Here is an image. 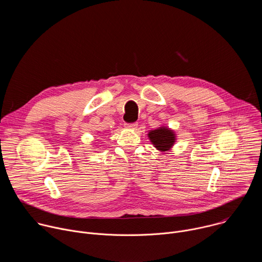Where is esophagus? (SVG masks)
Here are the masks:
<instances>
[{
	"label": "esophagus",
	"mask_w": 262,
	"mask_h": 262,
	"mask_svg": "<svg viewBox=\"0 0 262 262\" xmlns=\"http://www.w3.org/2000/svg\"><path fill=\"white\" fill-rule=\"evenodd\" d=\"M124 126H125L126 128H137L138 123H137V122H133V123H125V124H124Z\"/></svg>",
	"instance_id": "34e87169"
}]
</instances>
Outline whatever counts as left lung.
I'll list each match as a JSON object with an SVG mask.
<instances>
[{"instance_id":"left-lung-1","label":"left lung","mask_w":262,"mask_h":262,"mask_svg":"<svg viewBox=\"0 0 262 262\" xmlns=\"http://www.w3.org/2000/svg\"><path fill=\"white\" fill-rule=\"evenodd\" d=\"M148 137L150 138V141L161 151L169 150L175 142L173 132L166 127H161L159 129L151 130L148 134Z\"/></svg>"}]
</instances>
